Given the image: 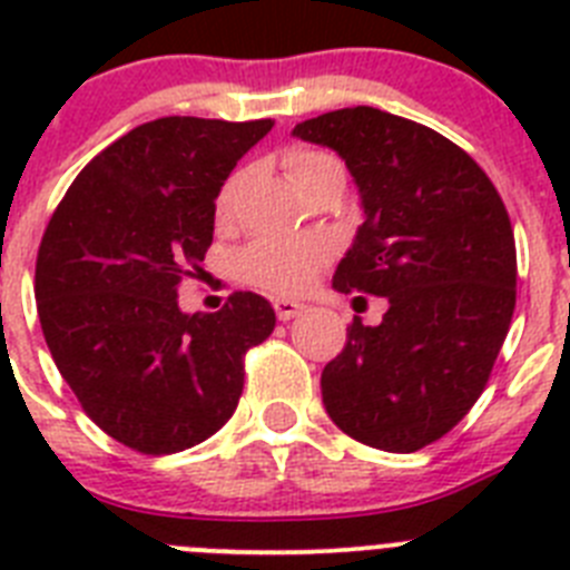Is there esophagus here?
Segmentation results:
<instances>
[{"instance_id":"1","label":"esophagus","mask_w":570,"mask_h":570,"mask_svg":"<svg viewBox=\"0 0 570 570\" xmlns=\"http://www.w3.org/2000/svg\"><path fill=\"white\" fill-rule=\"evenodd\" d=\"M274 311H276V316H279L282 322H288V320H294L296 314H299L302 305H299V302H294V299H276Z\"/></svg>"}]
</instances>
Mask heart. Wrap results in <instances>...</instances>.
<instances>
[{"instance_id":"obj_1","label":"heart","mask_w":570,"mask_h":570,"mask_svg":"<svg viewBox=\"0 0 570 570\" xmlns=\"http://www.w3.org/2000/svg\"><path fill=\"white\" fill-rule=\"evenodd\" d=\"M285 168L302 194L314 190L325 179H345L340 159L322 148H291L285 154ZM236 185H239V174L230 176L216 196V219H228ZM328 256V245L311 236H259L236 250L234 271L242 282H248L254 288L291 296L308 288Z\"/></svg>"}]
</instances>
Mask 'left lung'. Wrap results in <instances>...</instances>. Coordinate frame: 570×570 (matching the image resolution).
I'll list each match as a JSON object with an SVG mask.
<instances>
[{"label": "left lung", "instance_id": "obj_1", "mask_svg": "<svg viewBox=\"0 0 570 570\" xmlns=\"http://www.w3.org/2000/svg\"><path fill=\"white\" fill-rule=\"evenodd\" d=\"M294 134L345 159L365 208L334 288L387 299L376 328L347 325L322 371L325 411L356 442L420 451L480 400L511 328L517 245L502 196L460 145L380 108L331 110Z\"/></svg>", "mask_w": 570, "mask_h": 570}]
</instances>
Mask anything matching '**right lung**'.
Segmentation results:
<instances>
[{
	"instance_id": "add662e5",
	"label": "right lung",
	"mask_w": 570,
	"mask_h": 570,
	"mask_svg": "<svg viewBox=\"0 0 570 570\" xmlns=\"http://www.w3.org/2000/svg\"><path fill=\"white\" fill-rule=\"evenodd\" d=\"M274 119L165 116L128 130L70 183L37 254V311L59 374L116 442L163 456L216 434L271 336V302L236 291L183 314L203 274L216 194Z\"/></svg>"
}]
</instances>
